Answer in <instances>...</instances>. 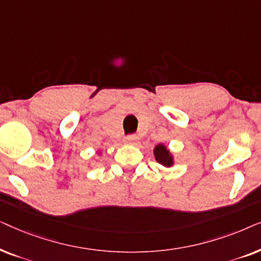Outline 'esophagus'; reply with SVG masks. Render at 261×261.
<instances>
[{
  "instance_id": "34e87169",
  "label": "esophagus",
  "mask_w": 261,
  "mask_h": 261,
  "mask_svg": "<svg viewBox=\"0 0 261 261\" xmlns=\"http://www.w3.org/2000/svg\"><path fill=\"white\" fill-rule=\"evenodd\" d=\"M123 141H124V144H127V145H135V144H137V141H138V137H137V135H134V134L128 135V137L124 138Z\"/></svg>"
}]
</instances>
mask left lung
I'll use <instances>...</instances> for the list:
<instances>
[{
	"instance_id": "1",
	"label": "left lung",
	"mask_w": 261,
	"mask_h": 261,
	"mask_svg": "<svg viewBox=\"0 0 261 261\" xmlns=\"http://www.w3.org/2000/svg\"><path fill=\"white\" fill-rule=\"evenodd\" d=\"M153 154H154V158L159 164H162L163 166L171 167L173 166L174 164V158L173 154L170 152V149L166 147L164 144H158L153 149Z\"/></svg>"
}]
</instances>
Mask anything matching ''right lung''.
<instances>
[{
	"label": "right lung",
	"mask_w": 261,
	"mask_h": 261,
	"mask_svg": "<svg viewBox=\"0 0 261 261\" xmlns=\"http://www.w3.org/2000/svg\"><path fill=\"white\" fill-rule=\"evenodd\" d=\"M99 154H101V152H99Z\"/></svg>",
	"instance_id": "1"
}]
</instances>
